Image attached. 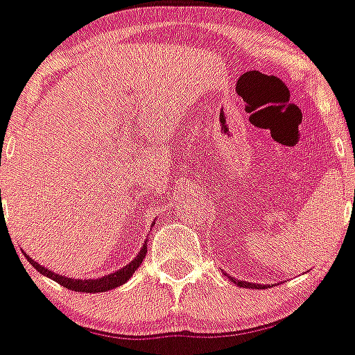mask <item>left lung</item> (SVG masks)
Here are the masks:
<instances>
[{
  "label": "left lung",
  "mask_w": 355,
  "mask_h": 355,
  "mask_svg": "<svg viewBox=\"0 0 355 355\" xmlns=\"http://www.w3.org/2000/svg\"><path fill=\"white\" fill-rule=\"evenodd\" d=\"M226 275V273H225ZM228 279H232V282H235L237 286H241V288H251V289H256V288H265V286H259V284H251V282H244V281H234V277H228Z\"/></svg>",
  "instance_id": "left-lung-1"
}]
</instances>
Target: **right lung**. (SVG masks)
Instances as JSON below:
<instances>
[{
	"instance_id": "right-lung-1",
	"label": "right lung",
	"mask_w": 355,
	"mask_h": 355,
	"mask_svg": "<svg viewBox=\"0 0 355 355\" xmlns=\"http://www.w3.org/2000/svg\"><path fill=\"white\" fill-rule=\"evenodd\" d=\"M146 252H148V249H146V244H144L143 248H141L137 258L134 259V261H130L127 266H123L121 270H118V272H114V273H110V275H106V277H99V279H83V281L82 279H69V277L53 273V272H50V270H46L45 266L40 265V263H36L33 258H29V256H26V258H28V261L31 263V265L35 266L40 273L46 275L49 279L55 281L57 284L64 286V288L73 289V291H78V293H103V291H110V289L118 288V286L125 284V282L129 281L130 277H132V273L136 272V270L139 268L141 263H143Z\"/></svg>"
}]
</instances>
